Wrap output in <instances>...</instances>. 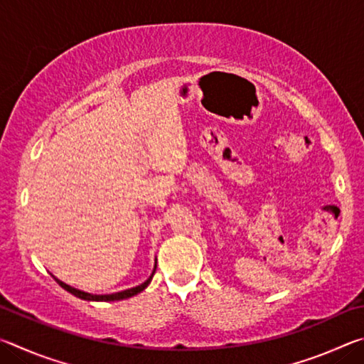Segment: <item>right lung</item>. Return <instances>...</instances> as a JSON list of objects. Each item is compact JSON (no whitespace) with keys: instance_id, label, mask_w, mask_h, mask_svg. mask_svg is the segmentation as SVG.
<instances>
[{"instance_id":"1","label":"right lung","mask_w":364,"mask_h":364,"mask_svg":"<svg viewBox=\"0 0 364 364\" xmlns=\"http://www.w3.org/2000/svg\"><path fill=\"white\" fill-rule=\"evenodd\" d=\"M154 273H156V268H154L152 274L149 276V279L144 281L143 284H139V286L133 287V289H127V291H122V292H117V294H107V295H93V294H88V292L78 291V289H73V287H70V286H67L65 282L59 281L58 278H54V276H53V278L58 281V284H59L60 287L65 289L67 292H70L72 295H75V297H78V299H83V300H95V301H114V300L130 299V297H133V295H136V294H139L141 291H144V289H146L147 286H149V282H151V279H152Z\"/></svg>"}]
</instances>
